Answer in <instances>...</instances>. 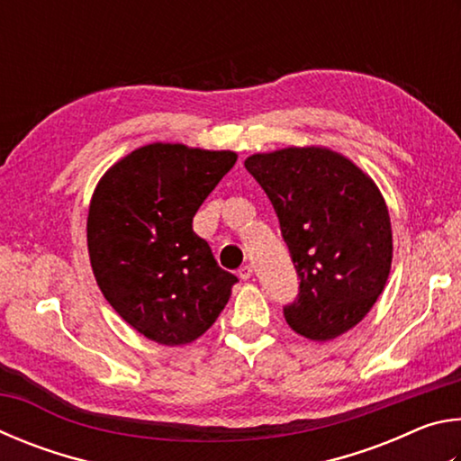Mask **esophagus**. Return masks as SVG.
<instances>
[{
    "mask_svg": "<svg viewBox=\"0 0 461 461\" xmlns=\"http://www.w3.org/2000/svg\"><path fill=\"white\" fill-rule=\"evenodd\" d=\"M252 275H254V268L249 267V264H246V267H241V268L238 270V276H240L241 280H248V278H252Z\"/></svg>",
    "mask_w": 461,
    "mask_h": 461,
    "instance_id": "1",
    "label": "esophagus"
}]
</instances>
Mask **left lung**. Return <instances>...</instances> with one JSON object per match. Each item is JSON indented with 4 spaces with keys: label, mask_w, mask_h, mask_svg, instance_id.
Returning <instances> with one entry per match:
<instances>
[{
    "label": "left lung",
    "mask_w": 461,
    "mask_h": 461,
    "mask_svg": "<svg viewBox=\"0 0 461 461\" xmlns=\"http://www.w3.org/2000/svg\"><path fill=\"white\" fill-rule=\"evenodd\" d=\"M244 167L275 207L299 275L285 307L303 338L327 341L352 330L384 291L393 230L376 183L330 148H283L248 156Z\"/></svg>",
    "instance_id": "8db88e82"
}]
</instances>
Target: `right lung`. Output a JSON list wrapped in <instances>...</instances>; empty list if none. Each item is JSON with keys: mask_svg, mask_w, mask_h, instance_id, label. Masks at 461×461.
I'll use <instances>...</instances> for the list:
<instances>
[{"mask_svg": "<svg viewBox=\"0 0 461 461\" xmlns=\"http://www.w3.org/2000/svg\"><path fill=\"white\" fill-rule=\"evenodd\" d=\"M231 150L154 142L101 176L91 197L87 248L101 293L123 321L162 346L201 338L238 278L217 267L193 217L236 165Z\"/></svg>", "mask_w": 461, "mask_h": 461, "instance_id": "1", "label": "right lung"}]
</instances>
